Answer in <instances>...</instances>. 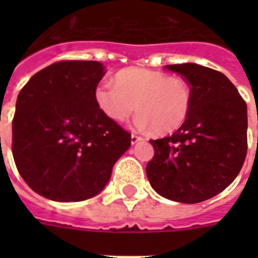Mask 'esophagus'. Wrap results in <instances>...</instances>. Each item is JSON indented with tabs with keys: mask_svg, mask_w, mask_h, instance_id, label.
Instances as JSON below:
<instances>
[{
	"mask_svg": "<svg viewBox=\"0 0 258 258\" xmlns=\"http://www.w3.org/2000/svg\"><path fill=\"white\" fill-rule=\"evenodd\" d=\"M142 141V137H139V135H137V134H133L131 135V143L133 145H135V143H138V142Z\"/></svg>",
	"mask_w": 258,
	"mask_h": 258,
	"instance_id": "obj_1",
	"label": "esophagus"
}]
</instances>
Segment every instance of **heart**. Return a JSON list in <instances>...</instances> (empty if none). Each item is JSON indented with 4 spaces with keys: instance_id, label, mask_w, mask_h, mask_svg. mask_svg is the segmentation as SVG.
<instances>
[{
    "instance_id": "b5f03b06",
    "label": "heart",
    "mask_w": 258,
    "mask_h": 258,
    "mask_svg": "<svg viewBox=\"0 0 258 258\" xmlns=\"http://www.w3.org/2000/svg\"><path fill=\"white\" fill-rule=\"evenodd\" d=\"M95 100L111 120H127L137 107V127L170 134L187 119L192 93L183 79L171 78L159 71L131 68L116 75L115 86L99 84L95 89Z\"/></svg>"
}]
</instances>
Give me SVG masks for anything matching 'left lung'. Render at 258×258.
Wrapping results in <instances>:
<instances>
[{"label": "left lung", "instance_id": "8db88e82", "mask_svg": "<svg viewBox=\"0 0 258 258\" xmlns=\"http://www.w3.org/2000/svg\"><path fill=\"white\" fill-rule=\"evenodd\" d=\"M192 93L187 119L157 141L146 172L158 194L198 204L220 194L238 175L248 150L246 103L224 74L198 64H174Z\"/></svg>", "mask_w": 258, "mask_h": 258}]
</instances>
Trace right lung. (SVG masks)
Returning <instances> with one entry per match:
<instances>
[{
    "label": "right lung",
    "mask_w": 258,
    "mask_h": 258,
    "mask_svg": "<svg viewBox=\"0 0 258 258\" xmlns=\"http://www.w3.org/2000/svg\"><path fill=\"white\" fill-rule=\"evenodd\" d=\"M99 61L62 60L33 75L18 93L12 153L20 175L48 200L78 202L100 192L131 134L101 112Z\"/></svg>",
    "instance_id": "add662e5"
}]
</instances>
